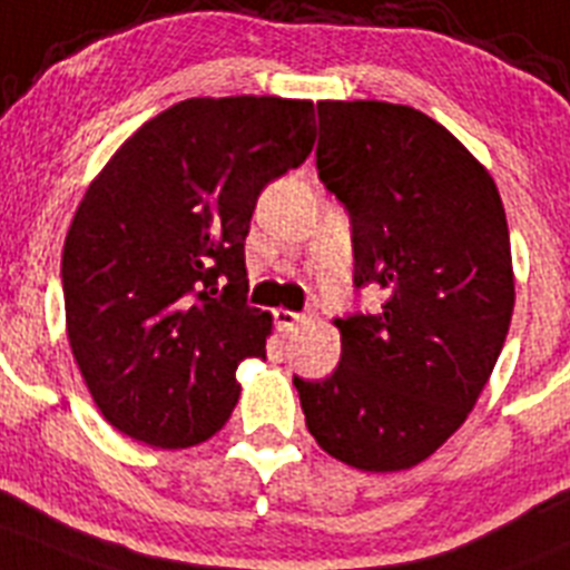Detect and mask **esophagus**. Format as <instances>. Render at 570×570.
<instances>
[{
	"label": "esophagus",
	"instance_id": "obj_1",
	"mask_svg": "<svg viewBox=\"0 0 570 570\" xmlns=\"http://www.w3.org/2000/svg\"><path fill=\"white\" fill-rule=\"evenodd\" d=\"M306 323V315H301V312H292V309H275V326L281 328V332H297V328Z\"/></svg>",
	"mask_w": 570,
	"mask_h": 570
}]
</instances>
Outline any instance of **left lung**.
<instances>
[{"label": "left lung", "instance_id": "8db88e82", "mask_svg": "<svg viewBox=\"0 0 570 570\" xmlns=\"http://www.w3.org/2000/svg\"><path fill=\"white\" fill-rule=\"evenodd\" d=\"M317 171L348 207L354 284L374 315L337 317L340 365L295 382L317 444L363 472L422 464L475 407L514 309L507 210L492 174L424 111L321 100Z\"/></svg>", "mask_w": 570, "mask_h": 570}]
</instances>
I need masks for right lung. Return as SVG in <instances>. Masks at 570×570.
Returning <instances> with one entry per match:
<instances>
[{
	"label": "right lung",
	"mask_w": 570,
	"mask_h": 570,
	"mask_svg": "<svg viewBox=\"0 0 570 570\" xmlns=\"http://www.w3.org/2000/svg\"><path fill=\"white\" fill-rule=\"evenodd\" d=\"M315 146V104L233 95L159 111L89 183L63 242L67 340L106 422L159 450L219 433L267 357L244 238L264 185Z\"/></svg>",
	"instance_id": "right-lung-1"
}]
</instances>
